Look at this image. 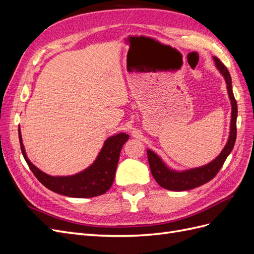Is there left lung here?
Instances as JSON below:
<instances>
[{
	"instance_id": "left-lung-1",
	"label": "left lung",
	"mask_w": 254,
	"mask_h": 254,
	"mask_svg": "<svg viewBox=\"0 0 254 254\" xmlns=\"http://www.w3.org/2000/svg\"><path fill=\"white\" fill-rule=\"evenodd\" d=\"M219 73L224 76L227 84V90L230 102H231V124H230V133L227 144L225 145L224 149L221 150L219 155L215 158L210 163H207L200 167L190 168V170L186 171H175L168 167L157 153L153 152L150 149H147V157L148 163L152 177L158 182L160 187L163 189L181 191V190H189L202 186V184L212 180L215 176L217 175L221 166L224 165L226 159L231 153L235 140H236V119H237V104L233 95L232 91V79L228 68L225 64L217 57H213Z\"/></svg>"
}]
</instances>
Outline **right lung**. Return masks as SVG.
I'll list each match as a JSON object with an SVG mask.
<instances>
[{"label":"right lung","instance_id":"obj_1","mask_svg":"<svg viewBox=\"0 0 254 254\" xmlns=\"http://www.w3.org/2000/svg\"><path fill=\"white\" fill-rule=\"evenodd\" d=\"M19 139L22 155L24 157L30 171L45 188L57 194L74 197L90 198L105 194L114 180L115 171L120 159V152L129 135L121 132L109 136L104 143L96 160L86 170L72 176H51L36 167L26 156L22 135L19 128Z\"/></svg>","mask_w":254,"mask_h":254}]
</instances>
